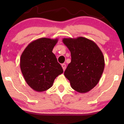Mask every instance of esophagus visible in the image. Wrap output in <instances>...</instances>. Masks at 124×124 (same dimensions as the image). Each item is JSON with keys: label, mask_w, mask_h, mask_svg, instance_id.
<instances>
[{"label": "esophagus", "mask_w": 124, "mask_h": 124, "mask_svg": "<svg viewBox=\"0 0 124 124\" xmlns=\"http://www.w3.org/2000/svg\"><path fill=\"white\" fill-rule=\"evenodd\" d=\"M62 69H63V70L64 71L65 70V68H66V65L65 64H62Z\"/></svg>", "instance_id": "1"}]
</instances>
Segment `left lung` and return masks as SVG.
Instances as JSON below:
<instances>
[{
  "instance_id": "8db88e82",
  "label": "left lung",
  "mask_w": 124,
  "mask_h": 124,
  "mask_svg": "<svg viewBox=\"0 0 124 124\" xmlns=\"http://www.w3.org/2000/svg\"><path fill=\"white\" fill-rule=\"evenodd\" d=\"M70 51L71 62L64 72L73 89L86 93L98 84L104 69L103 54L94 41L82 37L63 38Z\"/></svg>"
}]
</instances>
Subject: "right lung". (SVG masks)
I'll return each mask as SVG.
<instances>
[{"label":"right lung","instance_id":"obj_1","mask_svg":"<svg viewBox=\"0 0 124 124\" xmlns=\"http://www.w3.org/2000/svg\"><path fill=\"white\" fill-rule=\"evenodd\" d=\"M58 39L39 38L31 42L20 57V68L32 89L43 92L52 87L54 80L63 73L52 50Z\"/></svg>","mask_w":124,"mask_h":124}]
</instances>
